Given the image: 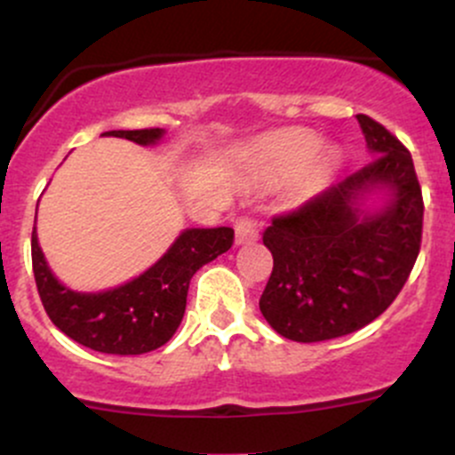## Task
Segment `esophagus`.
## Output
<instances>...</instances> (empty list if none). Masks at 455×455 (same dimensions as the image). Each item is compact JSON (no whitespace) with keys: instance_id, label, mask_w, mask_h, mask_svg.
<instances>
[{"instance_id":"1","label":"esophagus","mask_w":455,"mask_h":455,"mask_svg":"<svg viewBox=\"0 0 455 455\" xmlns=\"http://www.w3.org/2000/svg\"><path fill=\"white\" fill-rule=\"evenodd\" d=\"M257 237H259V224H257V220L251 218V215H242L235 222V244H251Z\"/></svg>"}]
</instances>
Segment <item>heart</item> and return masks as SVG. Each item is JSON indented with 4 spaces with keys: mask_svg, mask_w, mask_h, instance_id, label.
Wrapping results in <instances>:
<instances>
[{
    "mask_svg": "<svg viewBox=\"0 0 455 455\" xmlns=\"http://www.w3.org/2000/svg\"><path fill=\"white\" fill-rule=\"evenodd\" d=\"M321 148V139L308 130H286L266 140L264 160L270 176L292 180L310 164V182L323 185L339 167V151ZM315 160L313 161L312 158Z\"/></svg>",
    "mask_w": 455,
    "mask_h": 455,
    "instance_id": "heart-1",
    "label": "heart"
}]
</instances>
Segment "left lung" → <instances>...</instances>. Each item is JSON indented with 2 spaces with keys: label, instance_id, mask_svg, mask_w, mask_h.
I'll return each instance as SVG.
<instances>
[{
  "label": "left lung",
  "instance_id": "obj_1",
  "mask_svg": "<svg viewBox=\"0 0 455 455\" xmlns=\"http://www.w3.org/2000/svg\"><path fill=\"white\" fill-rule=\"evenodd\" d=\"M356 121L374 158L299 209L275 215L264 231L273 273L259 310L291 341H328L371 323L419 257L425 204L411 154L374 118L356 114ZM374 188H387L390 202L363 214L355 204Z\"/></svg>",
  "mask_w": 455,
  "mask_h": 455
}]
</instances>
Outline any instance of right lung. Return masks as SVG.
<instances>
[{"instance_id":"1","label":"right lung","mask_w":455,"mask_h":455,"mask_svg":"<svg viewBox=\"0 0 455 455\" xmlns=\"http://www.w3.org/2000/svg\"><path fill=\"white\" fill-rule=\"evenodd\" d=\"M103 136L156 145L160 127L114 130ZM233 228H187L140 277L103 292H75L48 268L36 231H32V270L50 321L63 334L105 355H145L164 346L180 325L189 282L202 266L233 246Z\"/></svg>"}]
</instances>
